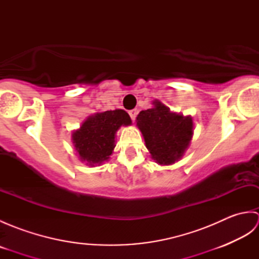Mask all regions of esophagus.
<instances>
[{
	"instance_id": "1",
	"label": "esophagus",
	"mask_w": 259,
	"mask_h": 259,
	"mask_svg": "<svg viewBox=\"0 0 259 259\" xmlns=\"http://www.w3.org/2000/svg\"><path fill=\"white\" fill-rule=\"evenodd\" d=\"M137 113H138V111H137L136 109H133V110H130L129 111V115H130V118H131V120L133 121H135V119H136V117H137Z\"/></svg>"
}]
</instances>
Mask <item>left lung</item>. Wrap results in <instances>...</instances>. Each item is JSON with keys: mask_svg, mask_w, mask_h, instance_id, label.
<instances>
[{"mask_svg": "<svg viewBox=\"0 0 259 259\" xmlns=\"http://www.w3.org/2000/svg\"><path fill=\"white\" fill-rule=\"evenodd\" d=\"M151 109L137 115V126L141 131L151 158L159 164H172L184 156L194 134L190 115L171 112L160 101L152 102Z\"/></svg>", "mask_w": 259, "mask_h": 259, "instance_id": "obj_1", "label": "left lung"}]
</instances>
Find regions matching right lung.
Listing matches in <instances>:
<instances>
[{
  "instance_id": "add662e5",
  "label": "right lung",
  "mask_w": 259,
  "mask_h": 259,
  "mask_svg": "<svg viewBox=\"0 0 259 259\" xmlns=\"http://www.w3.org/2000/svg\"><path fill=\"white\" fill-rule=\"evenodd\" d=\"M131 124L129 114L117 109L88 117L80 129L72 133V142L81 161L97 166L107 161L115 147V133L121 125Z\"/></svg>"
}]
</instances>
